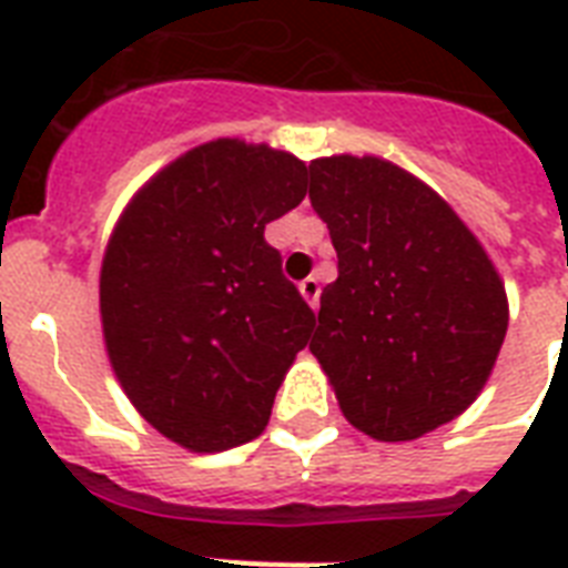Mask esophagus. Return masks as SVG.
<instances>
[{
    "mask_svg": "<svg viewBox=\"0 0 568 568\" xmlns=\"http://www.w3.org/2000/svg\"><path fill=\"white\" fill-rule=\"evenodd\" d=\"M301 294H303V301L310 303L312 310H318V297H321V285L315 276H306L301 283Z\"/></svg>",
    "mask_w": 568,
    "mask_h": 568,
    "instance_id": "1",
    "label": "esophagus"
}]
</instances>
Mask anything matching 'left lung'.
I'll use <instances>...</instances> for the list:
<instances>
[{"label":"left lung","mask_w":568,"mask_h":568,"mask_svg":"<svg viewBox=\"0 0 568 568\" xmlns=\"http://www.w3.org/2000/svg\"><path fill=\"white\" fill-rule=\"evenodd\" d=\"M338 280L310 351L356 430L409 442L475 404L507 336V294L454 209L374 155L310 164Z\"/></svg>","instance_id":"8db88e82"}]
</instances>
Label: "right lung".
I'll return each instance as SVG.
<instances>
[{"label": "right lung", "mask_w": 568, "mask_h": 568, "mask_svg": "<svg viewBox=\"0 0 568 568\" xmlns=\"http://www.w3.org/2000/svg\"><path fill=\"white\" fill-rule=\"evenodd\" d=\"M306 196V164L267 144L194 146L132 196L100 271L105 351L135 409L182 448L267 427L315 312L265 226Z\"/></svg>", "instance_id": "obj_1"}]
</instances>
